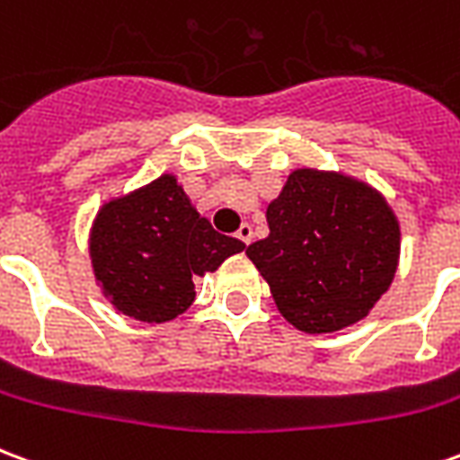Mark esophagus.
<instances>
[{
  "label": "esophagus",
  "mask_w": 460,
  "mask_h": 460,
  "mask_svg": "<svg viewBox=\"0 0 460 460\" xmlns=\"http://www.w3.org/2000/svg\"><path fill=\"white\" fill-rule=\"evenodd\" d=\"M236 239L243 241V243L249 246L251 241H253V229H251V224H241L239 231H236Z\"/></svg>",
  "instance_id": "obj_1"
}]
</instances>
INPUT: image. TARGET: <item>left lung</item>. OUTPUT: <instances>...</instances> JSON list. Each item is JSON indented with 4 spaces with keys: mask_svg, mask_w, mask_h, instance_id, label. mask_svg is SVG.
I'll list each match as a JSON object with an SVG mask.
<instances>
[{
    "mask_svg": "<svg viewBox=\"0 0 460 460\" xmlns=\"http://www.w3.org/2000/svg\"><path fill=\"white\" fill-rule=\"evenodd\" d=\"M269 236L246 256L280 315L308 335L349 328L385 296L402 251L399 221L367 181L300 167L266 209Z\"/></svg>",
    "mask_w": 460,
    "mask_h": 460,
    "instance_id": "8db88e82",
    "label": "left lung"
}]
</instances>
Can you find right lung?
<instances>
[{
	"label": "right lung",
	"mask_w": 460,
	"mask_h": 460,
	"mask_svg": "<svg viewBox=\"0 0 460 460\" xmlns=\"http://www.w3.org/2000/svg\"><path fill=\"white\" fill-rule=\"evenodd\" d=\"M243 249L214 231L174 174L105 201L88 234L95 283L118 313L140 323L181 315L197 298L194 279Z\"/></svg>",
	"instance_id": "add662e5"
}]
</instances>
